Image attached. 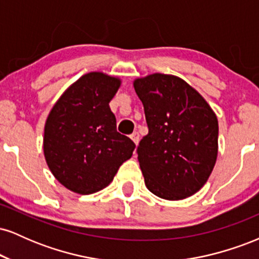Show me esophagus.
Here are the masks:
<instances>
[{"mask_svg":"<svg viewBox=\"0 0 259 259\" xmlns=\"http://www.w3.org/2000/svg\"><path fill=\"white\" fill-rule=\"evenodd\" d=\"M130 139L133 140V142L135 145H138L139 144V140H140V135H139V133H133L132 135H130Z\"/></svg>","mask_w":259,"mask_h":259,"instance_id":"1","label":"esophagus"}]
</instances>
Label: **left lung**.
Returning <instances> with one entry per match:
<instances>
[{
    "mask_svg": "<svg viewBox=\"0 0 259 259\" xmlns=\"http://www.w3.org/2000/svg\"><path fill=\"white\" fill-rule=\"evenodd\" d=\"M144 105L148 134L138 158L152 194L179 201L200 191L218 156V119L203 96L185 80L153 73L133 82Z\"/></svg>",
    "mask_w": 259,
    "mask_h": 259,
    "instance_id": "obj_1",
    "label": "left lung"
}]
</instances>
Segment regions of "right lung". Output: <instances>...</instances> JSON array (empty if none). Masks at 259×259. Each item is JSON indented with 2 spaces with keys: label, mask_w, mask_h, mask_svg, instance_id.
Returning <instances> with one entry per match:
<instances>
[{
  "label": "right lung",
  "mask_w": 259,
  "mask_h": 259,
  "mask_svg": "<svg viewBox=\"0 0 259 259\" xmlns=\"http://www.w3.org/2000/svg\"><path fill=\"white\" fill-rule=\"evenodd\" d=\"M121 79L102 72L84 74L57 100L44 133V154L65 189L90 195L112 183L132 158L135 144L115 129L109 108Z\"/></svg>",
  "instance_id": "1"
}]
</instances>
